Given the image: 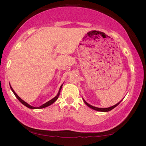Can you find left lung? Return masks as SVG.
Masks as SVG:
<instances>
[{"label":"left lung","mask_w":146,"mask_h":146,"mask_svg":"<svg viewBox=\"0 0 146 146\" xmlns=\"http://www.w3.org/2000/svg\"><path fill=\"white\" fill-rule=\"evenodd\" d=\"M121 100V101H122ZM83 101H84V102L85 103V104L87 105V106H88V107H89L90 108H92V109H93V110H96V111H102V112H107V111H110V110H113V108H115L116 107H117V106L121 103V102H119V103H117V104H116V105H113V106H112V107H108V108H98V107H94V106H92V105H90L89 104H88L83 99Z\"/></svg>","instance_id":"left-lung-1"}]
</instances>
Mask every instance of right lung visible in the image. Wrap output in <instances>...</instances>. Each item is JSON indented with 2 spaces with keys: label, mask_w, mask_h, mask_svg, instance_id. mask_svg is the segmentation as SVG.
Segmentation results:
<instances>
[{
  "label": "right lung",
  "mask_w": 146,
  "mask_h": 146,
  "mask_svg": "<svg viewBox=\"0 0 146 146\" xmlns=\"http://www.w3.org/2000/svg\"><path fill=\"white\" fill-rule=\"evenodd\" d=\"M62 86H63V85L60 86V90H59V91H58V94H57V95L54 98H53V99H51L50 100L47 102L46 103H45L44 104L42 105L41 106H40V107H32V106L30 105L29 104H28L27 102H25V101H24L23 99H21L19 98V97L16 94V92L14 91V90H13V89L12 87H11V85H10V86L11 90V91H13V93H14V94L15 95V96L16 97V98L20 101V102H21V103L23 104L24 105H25V107H28V108H30V109H41V108H43L47 107H48V106H49V105H52L53 103L55 102L57 99H58V97H59V96H60V91H61V88H62Z\"/></svg>",
  "instance_id": "obj_1"
}]
</instances>
